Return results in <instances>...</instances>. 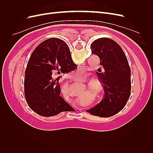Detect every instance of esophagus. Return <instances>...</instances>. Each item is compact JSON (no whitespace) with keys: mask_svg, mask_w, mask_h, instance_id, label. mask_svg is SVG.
I'll use <instances>...</instances> for the list:
<instances>
[{"mask_svg":"<svg viewBox=\"0 0 153 153\" xmlns=\"http://www.w3.org/2000/svg\"><path fill=\"white\" fill-rule=\"evenodd\" d=\"M78 69H84V66H78Z\"/></svg>","mask_w":153,"mask_h":153,"instance_id":"esophagus-1","label":"esophagus"}]
</instances>
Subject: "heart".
<instances>
[{
    "label": "heart",
    "instance_id": "1",
    "mask_svg": "<svg viewBox=\"0 0 153 153\" xmlns=\"http://www.w3.org/2000/svg\"><path fill=\"white\" fill-rule=\"evenodd\" d=\"M89 85L91 87V89L93 91L96 93H100L102 92L103 88V85L101 84V83L98 80H92L89 83ZM82 98H78V101H79Z\"/></svg>",
    "mask_w": 153,
    "mask_h": 153
}]
</instances>
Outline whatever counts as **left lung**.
I'll list each match as a JSON object with an SVG mask.
<instances>
[{
    "mask_svg": "<svg viewBox=\"0 0 153 153\" xmlns=\"http://www.w3.org/2000/svg\"><path fill=\"white\" fill-rule=\"evenodd\" d=\"M92 54L98 55L103 72H97L105 95L100 103L87 112L96 116L108 117L119 112L131 94V69L120 46L114 40L102 38L91 44Z\"/></svg>",
    "mask_w": 153,
    "mask_h": 153,
    "instance_id": "left-lung-1",
    "label": "left lung"
}]
</instances>
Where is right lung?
<instances>
[{
	"instance_id": "1",
	"label": "right lung",
	"mask_w": 153,
	"mask_h": 153,
	"mask_svg": "<svg viewBox=\"0 0 153 153\" xmlns=\"http://www.w3.org/2000/svg\"><path fill=\"white\" fill-rule=\"evenodd\" d=\"M77 68L64 41L50 38L32 52L25 72L24 91L29 107L41 116L50 117L74 109L60 96L61 74Z\"/></svg>"
}]
</instances>
